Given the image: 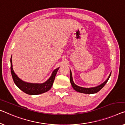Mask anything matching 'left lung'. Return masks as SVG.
Wrapping results in <instances>:
<instances>
[{
    "label": "left lung",
    "instance_id": "left-lung-1",
    "mask_svg": "<svg viewBox=\"0 0 125 125\" xmlns=\"http://www.w3.org/2000/svg\"><path fill=\"white\" fill-rule=\"evenodd\" d=\"M111 74V72L109 74L108 77L107 79L106 80L103 82V83H102L101 84L98 85V86H95V87H89V88H86V87H83L78 86V85H76L75 83H74L73 81V78H72V72L70 70V82L71 83V85L74 90H75L76 92L81 93H84V94H95V93H98L99 91L101 90V89L103 88L104 86V85L106 84V83H107V81H108V80L110 77Z\"/></svg>",
    "mask_w": 125,
    "mask_h": 125
}]
</instances>
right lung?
Returning <instances> with one entry per match:
<instances>
[{
  "label": "right lung",
  "mask_w": 125,
  "mask_h": 125,
  "mask_svg": "<svg viewBox=\"0 0 125 125\" xmlns=\"http://www.w3.org/2000/svg\"><path fill=\"white\" fill-rule=\"evenodd\" d=\"M59 68V67L55 69L52 72L51 77L43 83H27V82L22 80L15 73L13 69L12 56H11L10 71L14 83L16 85V86L20 89H21L22 92L29 95L41 94L49 91L51 89L52 85L53 84L55 75H56Z\"/></svg>",
  "instance_id": "add662e5"
}]
</instances>
